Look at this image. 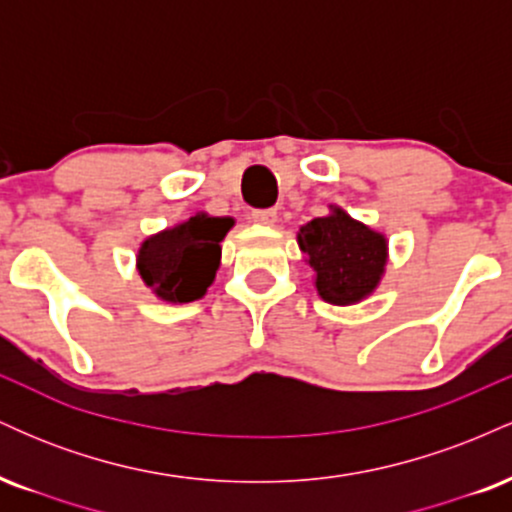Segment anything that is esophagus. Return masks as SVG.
<instances>
[{
  "instance_id": "obj_1",
  "label": "esophagus",
  "mask_w": 512,
  "mask_h": 512,
  "mask_svg": "<svg viewBox=\"0 0 512 512\" xmlns=\"http://www.w3.org/2000/svg\"><path fill=\"white\" fill-rule=\"evenodd\" d=\"M252 221L262 223V226H274L276 211L274 209H255L252 211Z\"/></svg>"
}]
</instances>
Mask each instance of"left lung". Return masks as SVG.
I'll list each match as a JSON object with an SVG mask.
<instances>
[{
  "label": "left lung",
  "mask_w": 512,
  "mask_h": 512,
  "mask_svg": "<svg viewBox=\"0 0 512 512\" xmlns=\"http://www.w3.org/2000/svg\"><path fill=\"white\" fill-rule=\"evenodd\" d=\"M298 248L315 272L317 296L332 305L361 303L385 274L387 238L334 204L330 214L301 226Z\"/></svg>",
  "instance_id": "8db88e82"
}]
</instances>
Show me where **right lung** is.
I'll return each mask as SVG.
<instances>
[{
	"mask_svg": "<svg viewBox=\"0 0 512 512\" xmlns=\"http://www.w3.org/2000/svg\"><path fill=\"white\" fill-rule=\"evenodd\" d=\"M231 216L204 211L178 226L154 233L139 245L137 272L166 303H192L202 298L221 264V240L233 228Z\"/></svg>",
	"mask_w": 512,
	"mask_h": 512,
	"instance_id": "1",
	"label": "right lung"
}]
</instances>
